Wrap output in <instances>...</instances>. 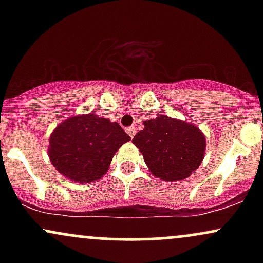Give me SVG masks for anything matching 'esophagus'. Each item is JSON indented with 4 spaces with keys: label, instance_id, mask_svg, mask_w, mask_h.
I'll list each match as a JSON object with an SVG mask.
<instances>
[{
    "label": "esophagus",
    "instance_id": "34e87169",
    "mask_svg": "<svg viewBox=\"0 0 263 263\" xmlns=\"http://www.w3.org/2000/svg\"><path fill=\"white\" fill-rule=\"evenodd\" d=\"M127 134L131 136V137H134V136L136 135V128L134 127V126H131V127L127 128Z\"/></svg>",
    "mask_w": 263,
    "mask_h": 263
}]
</instances>
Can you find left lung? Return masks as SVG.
I'll use <instances>...</instances> for the list:
<instances>
[{"label":"left lung","mask_w":263,"mask_h":263,"mask_svg":"<svg viewBox=\"0 0 263 263\" xmlns=\"http://www.w3.org/2000/svg\"><path fill=\"white\" fill-rule=\"evenodd\" d=\"M143 125L144 128L136 134L132 142L156 177L178 182L200 167L206 141L198 127L164 115Z\"/></svg>","instance_id":"left-lung-1"}]
</instances>
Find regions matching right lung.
I'll return each mask as SVG.
<instances>
[{"label": "right lung", "instance_id": "1", "mask_svg": "<svg viewBox=\"0 0 263 263\" xmlns=\"http://www.w3.org/2000/svg\"><path fill=\"white\" fill-rule=\"evenodd\" d=\"M131 137L117 122L87 114L65 120L49 138V158L59 173L91 183L106 173L112 157Z\"/></svg>", "mask_w": 263, "mask_h": 263}]
</instances>
